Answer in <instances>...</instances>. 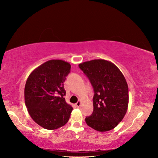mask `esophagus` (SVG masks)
Wrapping results in <instances>:
<instances>
[{
    "mask_svg": "<svg viewBox=\"0 0 158 158\" xmlns=\"http://www.w3.org/2000/svg\"><path fill=\"white\" fill-rule=\"evenodd\" d=\"M80 105H81V102H80V101H78L77 103H76V106H77L78 107H79L80 106Z\"/></svg>",
    "mask_w": 158,
    "mask_h": 158,
    "instance_id": "obj_1",
    "label": "esophagus"
}]
</instances>
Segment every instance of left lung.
<instances>
[{
    "label": "left lung",
    "mask_w": 158,
    "mask_h": 158,
    "mask_svg": "<svg viewBox=\"0 0 158 158\" xmlns=\"http://www.w3.org/2000/svg\"><path fill=\"white\" fill-rule=\"evenodd\" d=\"M94 91V111L85 121L99 132L111 131L125 117L128 105V88L125 76L111 62L95 59L79 64Z\"/></svg>",
    "instance_id": "left-lung-1"
}]
</instances>
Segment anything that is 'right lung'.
<instances>
[{"label": "right lung", "instance_id": "obj_1", "mask_svg": "<svg viewBox=\"0 0 158 158\" xmlns=\"http://www.w3.org/2000/svg\"><path fill=\"white\" fill-rule=\"evenodd\" d=\"M70 64L63 60H50L38 66L27 78L24 89L26 106L37 125L47 130L64 126L73 107L64 98V82Z\"/></svg>", "mask_w": 158, "mask_h": 158}]
</instances>
